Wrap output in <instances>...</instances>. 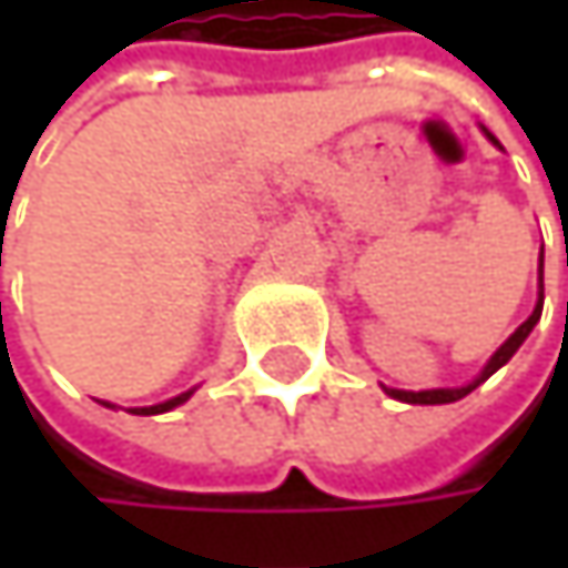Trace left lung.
I'll return each instance as SVG.
<instances>
[{
  "label": "left lung",
  "mask_w": 568,
  "mask_h": 568,
  "mask_svg": "<svg viewBox=\"0 0 568 568\" xmlns=\"http://www.w3.org/2000/svg\"><path fill=\"white\" fill-rule=\"evenodd\" d=\"M484 134H487V138H490V141L500 148V141H497V138H494L487 128H484ZM539 283H542V256H539ZM539 288H542V285H539ZM539 315H542V292H539V302H536L532 315H529V318H526V322H523V325L513 332L510 338H507V342H504V345L494 352V358L487 362V368H484V372H480V375H477L470 385H464V388H430V392H397V388H385V395L397 397V400H404V404H450V400H460V397H467L470 392H474V388H477V385H484V382H487L494 372H500V368L510 362L513 355H516V348H519V345L526 342V335L532 332V325L539 322Z\"/></svg>",
  "instance_id": "1"
}]
</instances>
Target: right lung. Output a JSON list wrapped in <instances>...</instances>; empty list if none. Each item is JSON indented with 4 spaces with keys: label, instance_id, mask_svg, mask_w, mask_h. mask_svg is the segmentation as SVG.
<instances>
[{
    "label": "right lung",
    "instance_id": "right-lung-1",
    "mask_svg": "<svg viewBox=\"0 0 568 568\" xmlns=\"http://www.w3.org/2000/svg\"><path fill=\"white\" fill-rule=\"evenodd\" d=\"M193 395V392H183V395L171 397V400H164V404H151V407H131V414H164V410H173L176 404H183L186 397ZM111 407V404H108Z\"/></svg>",
    "mask_w": 568,
    "mask_h": 568
}]
</instances>
